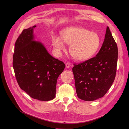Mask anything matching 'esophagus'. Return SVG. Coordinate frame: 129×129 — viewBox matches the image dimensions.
I'll return each instance as SVG.
<instances>
[{
  "label": "esophagus",
  "mask_w": 129,
  "mask_h": 129,
  "mask_svg": "<svg viewBox=\"0 0 129 129\" xmlns=\"http://www.w3.org/2000/svg\"><path fill=\"white\" fill-rule=\"evenodd\" d=\"M65 65H66V68H70V67L71 66V63H69V62H67V63H66Z\"/></svg>",
  "instance_id": "1"
}]
</instances>
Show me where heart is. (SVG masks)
<instances>
[{"label": "heart", "mask_w": 129, "mask_h": 129, "mask_svg": "<svg viewBox=\"0 0 129 129\" xmlns=\"http://www.w3.org/2000/svg\"><path fill=\"white\" fill-rule=\"evenodd\" d=\"M61 38L57 36L53 38L54 47L58 51L63 50L64 42L70 45L71 56L78 60H85L93 56L98 51L101 42L97 33L90 32L80 26L67 27L61 32Z\"/></svg>", "instance_id": "b5f03b06"}]
</instances>
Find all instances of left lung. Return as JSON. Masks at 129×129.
<instances>
[{"mask_svg":"<svg viewBox=\"0 0 129 129\" xmlns=\"http://www.w3.org/2000/svg\"><path fill=\"white\" fill-rule=\"evenodd\" d=\"M118 55L117 43L107 26L104 41L96 56L74 64L72 70L79 99L93 101L104 96L116 77Z\"/></svg>","mask_w":129,"mask_h":129,"instance_id":"obj_1","label":"left lung"}]
</instances>
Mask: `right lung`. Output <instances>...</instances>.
Segmentation results:
<instances>
[{
  "mask_svg": "<svg viewBox=\"0 0 129 129\" xmlns=\"http://www.w3.org/2000/svg\"><path fill=\"white\" fill-rule=\"evenodd\" d=\"M36 27L23 30L17 39L13 67L20 88L33 99L49 101L55 97L57 79L65 65L34 40Z\"/></svg>",
  "mask_w": 129,
  "mask_h": 129,
  "instance_id": "right-lung-1",
  "label": "right lung"
}]
</instances>
